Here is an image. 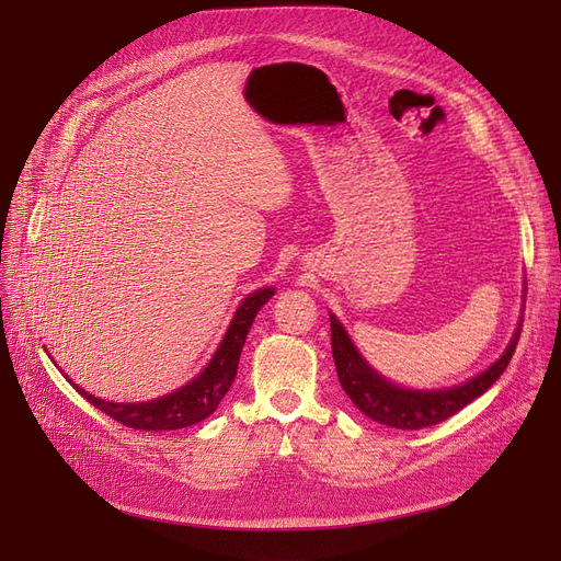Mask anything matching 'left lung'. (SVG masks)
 <instances>
[{"label": "left lung", "mask_w": 561, "mask_h": 561, "mask_svg": "<svg viewBox=\"0 0 561 561\" xmlns=\"http://www.w3.org/2000/svg\"><path fill=\"white\" fill-rule=\"evenodd\" d=\"M330 328L336 376L348 399L357 405L362 415H367L378 424L401 431H417L424 426L440 424L456 415V412L466 408L468 403H472L477 397H481L508 367L520 336L518 328L502 357L472 380L447 389H426L424 392V389L399 387L382 378L378 371H374L357 353L351 336L346 334L344 325L336 321L334 313H330Z\"/></svg>", "instance_id": "obj_1"}]
</instances>
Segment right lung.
Wrapping results in <instances>:
<instances>
[{
  "label": "right lung",
  "mask_w": 561,
  "mask_h": 561,
  "mask_svg": "<svg viewBox=\"0 0 561 561\" xmlns=\"http://www.w3.org/2000/svg\"><path fill=\"white\" fill-rule=\"evenodd\" d=\"M275 296V288H261L254 290L252 296L240 302L236 309L231 325L222 339L220 348L215 351L213 359L208 362V367L190 380L185 387L176 389V392L153 399V401H144V403H114L99 399L95 394L84 392L80 385L72 382L70 385L78 389V392L99 410H103L105 415L116 420L118 424L139 428V431H176V428H187L192 424H199L208 415L217 410L225 394L229 392V387L236 378L238 371V362L242 346H245L248 332L256 319L259 309Z\"/></svg>",
  "instance_id": "obj_1"
}]
</instances>
